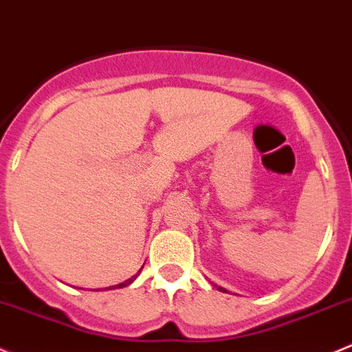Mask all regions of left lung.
<instances>
[{
  "label": "left lung",
  "instance_id": "left-lung-1",
  "mask_svg": "<svg viewBox=\"0 0 352 352\" xmlns=\"http://www.w3.org/2000/svg\"><path fill=\"white\" fill-rule=\"evenodd\" d=\"M219 290H221V292H226V290H224V288H221V287H219Z\"/></svg>",
  "mask_w": 352,
  "mask_h": 352
}]
</instances>
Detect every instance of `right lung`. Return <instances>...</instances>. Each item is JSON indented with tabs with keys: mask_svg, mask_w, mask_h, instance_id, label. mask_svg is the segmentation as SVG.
<instances>
[{
	"mask_svg": "<svg viewBox=\"0 0 352 352\" xmlns=\"http://www.w3.org/2000/svg\"><path fill=\"white\" fill-rule=\"evenodd\" d=\"M136 278V275L135 276H133V278H129V280H126V282H124V283H120V285H114V287H109V288H123V287H126V285H129V283H131L133 282V280H135ZM106 290H108V288H106Z\"/></svg>",
	"mask_w": 352,
	"mask_h": 352,
	"instance_id": "right-lung-1",
	"label": "right lung"
}]
</instances>
